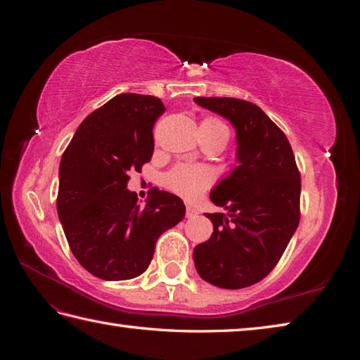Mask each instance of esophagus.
<instances>
[{
  "label": "esophagus",
  "instance_id": "34e87169",
  "mask_svg": "<svg viewBox=\"0 0 360 360\" xmlns=\"http://www.w3.org/2000/svg\"><path fill=\"white\" fill-rule=\"evenodd\" d=\"M197 214H198V210L195 209V207H192V205L186 207V217H188V219H192V217H195Z\"/></svg>",
  "mask_w": 360,
  "mask_h": 360
}]
</instances>
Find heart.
<instances>
[{"instance_id":"obj_1","label":"heart","mask_w":360,"mask_h":360,"mask_svg":"<svg viewBox=\"0 0 360 360\" xmlns=\"http://www.w3.org/2000/svg\"><path fill=\"white\" fill-rule=\"evenodd\" d=\"M213 134L222 135L225 138V143L230 136V132L224 123L219 120L207 118L201 123ZM214 180V174L210 168L204 165H191V163H181L177 165L172 171L167 174V186L176 193L181 195L183 198L193 200L200 197V195L210 186Z\"/></svg>"}]
</instances>
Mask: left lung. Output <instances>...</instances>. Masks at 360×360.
Instances as JSON below:
<instances>
[{"mask_svg": "<svg viewBox=\"0 0 360 360\" xmlns=\"http://www.w3.org/2000/svg\"><path fill=\"white\" fill-rule=\"evenodd\" d=\"M236 129L237 167L210 192L225 213H205L209 240L195 246L198 275L212 285L238 290L266 278L300 221V174L285 134L259 106L233 97H195Z\"/></svg>", "mask_w": 360, "mask_h": 360, "instance_id": "left-lung-1", "label": "left lung"}]
</instances>
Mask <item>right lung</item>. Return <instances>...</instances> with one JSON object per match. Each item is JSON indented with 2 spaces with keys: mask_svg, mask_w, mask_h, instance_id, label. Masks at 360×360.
I'll list each match as a JSON object with an SVG mask.
<instances>
[{
  "mask_svg": "<svg viewBox=\"0 0 360 360\" xmlns=\"http://www.w3.org/2000/svg\"><path fill=\"white\" fill-rule=\"evenodd\" d=\"M165 111L155 96L118 94L86 117L63 153L57 212L75 258L91 275L124 281L144 274L158 238L186 213L177 195L155 189L146 204L127 189L155 150Z\"/></svg>",
  "mask_w": 360,
  "mask_h": 360,
  "instance_id": "right-lung-1",
  "label": "right lung"
}]
</instances>
